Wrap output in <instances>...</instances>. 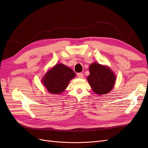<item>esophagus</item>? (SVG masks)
Listing matches in <instances>:
<instances>
[{
  "mask_svg": "<svg viewBox=\"0 0 148 148\" xmlns=\"http://www.w3.org/2000/svg\"><path fill=\"white\" fill-rule=\"evenodd\" d=\"M77 77L79 78H82L83 77V73H77Z\"/></svg>",
  "mask_w": 148,
  "mask_h": 148,
  "instance_id": "esophagus-1",
  "label": "esophagus"
}]
</instances>
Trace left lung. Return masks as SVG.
<instances>
[{
    "mask_svg": "<svg viewBox=\"0 0 148 148\" xmlns=\"http://www.w3.org/2000/svg\"><path fill=\"white\" fill-rule=\"evenodd\" d=\"M89 70L90 74L88 76L87 80L96 94L106 95L112 89L116 77L109 66L94 62L89 66Z\"/></svg>",
    "mask_w": 148,
    "mask_h": 148,
    "instance_id": "left-lung-1",
    "label": "left lung"
}]
</instances>
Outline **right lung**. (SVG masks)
Listing matches in <instances>:
<instances>
[{
  "instance_id": "add662e5",
  "label": "right lung",
  "mask_w": 148,
  "mask_h": 148,
  "mask_svg": "<svg viewBox=\"0 0 148 148\" xmlns=\"http://www.w3.org/2000/svg\"><path fill=\"white\" fill-rule=\"evenodd\" d=\"M75 76V73L69 67L58 64L47 71L42 79V82L51 94L59 95L65 90L70 80Z\"/></svg>"
}]
</instances>
